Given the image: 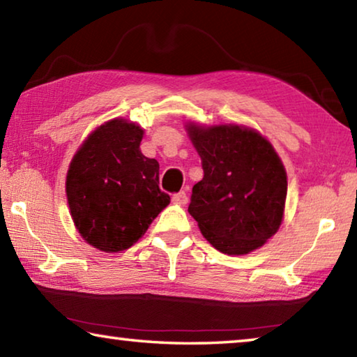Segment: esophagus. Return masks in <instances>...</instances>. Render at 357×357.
<instances>
[{
  "label": "esophagus",
  "instance_id": "1",
  "mask_svg": "<svg viewBox=\"0 0 357 357\" xmlns=\"http://www.w3.org/2000/svg\"><path fill=\"white\" fill-rule=\"evenodd\" d=\"M173 202L178 203V204H185V203H187V193H185L184 190L174 193V195H173Z\"/></svg>",
  "mask_w": 357,
  "mask_h": 357
}]
</instances>
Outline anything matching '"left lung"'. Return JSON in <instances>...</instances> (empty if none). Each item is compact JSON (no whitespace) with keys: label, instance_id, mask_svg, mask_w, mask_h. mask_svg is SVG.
I'll return each instance as SVG.
<instances>
[{"label":"left lung","instance_id":"left-lung-1","mask_svg":"<svg viewBox=\"0 0 357 357\" xmlns=\"http://www.w3.org/2000/svg\"><path fill=\"white\" fill-rule=\"evenodd\" d=\"M204 176L193 185L189 213L208 243L227 255L259 249L279 231L287 172L268 138L238 124H185Z\"/></svg>","mask_w":357,"mask_h":357}]
</instances>
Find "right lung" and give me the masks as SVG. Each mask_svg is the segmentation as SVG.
<instances>
[{"label":"right lung","mask_w":357,"mask_h":357,"mask_svg":"<svg viewBox=\"0 0 357 357\" xmlns=\"http://www.w3.org/2000/svg\"><path fill=\"white\" fill-rule=\"evenodd\" d=\"M144 130L124 118L96 128L72 157L66 195L80 236L116 253L134 245L170 195L159 189V162L143 155Z\"/></svg>","instance_id":"1"}]
</instances>
